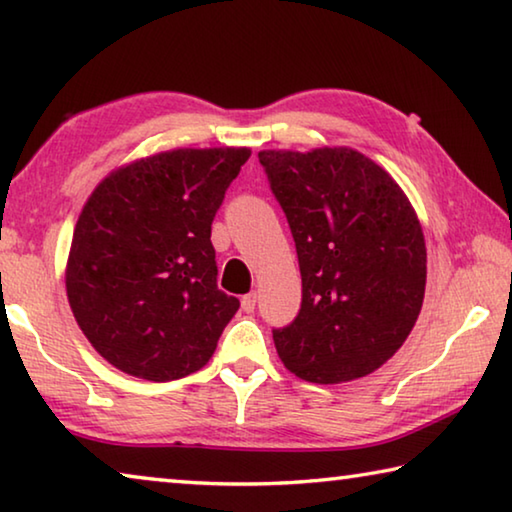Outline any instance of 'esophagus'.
Returning <instances> with one entry per match:
<instances>
[{
    "instance_id": "obj_1",
    "label": "esophagus",
    "mask_w": 512,
    "mask_h": 512,
    "mask_svg": "<svg viewBox=\"0 0 512 512\" xmlns=\"http://www.w3.org/2000/svg\"><path fill=\"white\" fill-rule=\"evenodd\" d=\"M255 305H257V293H248V296L241 298V309H244L246 314L255 311Z\"/></svg>"
}]
</instances>
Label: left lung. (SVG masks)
<instances>
[{"instance_id": "1", "label": "left lung", "mask_w": 512, "mask_h": 512, "mask_svg": "<svg viewBox=\"0 0 512 512\" xmlns=\"http://www.w3.org/2000/svg\"><path fill=\"white\" fill-rule=\"evenodd\" d=\"M287 214L302 305L273 329L293 375L314 384L366 377L393 357L420 316L427 284L422 225L402 187L348 146L259 151Z\"/></svg>"}]
</instances>
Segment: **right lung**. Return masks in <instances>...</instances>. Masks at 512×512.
Listing matches in <instances>:
<instances>
[{"label": "right lung", "instance_id": "1", "mask_svg": "<svg viewBox=\"0 0 512 512\" xmlns=\"http://www.w3.org/2000/svg\"><path fill=\"white\" fill-rule=\"evenodd\" d=\"M248 158L246 146L162 151L110 171L85 201L67 300L117 370L171 381L212 359L239 309L216 287L212 221Z\"/></svg>", "mask_w": 512, "mask_h": 512}]
</instances>
